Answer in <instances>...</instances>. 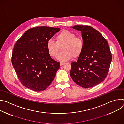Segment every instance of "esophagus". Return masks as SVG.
<instances>
[{"instance_id": "1", "label": "esophagus", "mask_w": 124, "mask_h": 124, "mask_svg": "<svg viewBox=\"0 0 124 124\" xmlns=\"http://www.w3.org/2000/svg\"><path fill=\"white\" fill-rule=\"evenodd\" d=\"M65 63H63V62H60V66H62L63 65H64Z\"/></svg>"}]
</instances>
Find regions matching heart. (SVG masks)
I'll return each instance as SVG.
<instances>
[{
    "mask_svg": "<svg viewBox=\"0 0 124 124\" xmlns=\"http://www.w3.org/2000/svg\"><path fill=\"white\" fill-rule=\"evenodd\" d=\"M56 42L49 39L46 43V48L50 56L55 57L62 48V52L58 55L57 60L64 62L72 58H77L80 56L83 51L84 44L83 40L77 37L76 35L70 31L63 30L56 38Z\"/></svg>",
    "mask_w": 124,
    "mask_h": 124,
    "instance_id": "b5f03b06",
    "label": "heart"
}]
</instances>
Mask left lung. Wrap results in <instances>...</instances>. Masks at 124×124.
<instances>
[{
    "instance_id": "8db88e82",
    "label": "left lung",
    "mask_w": 124,
    "mask_h": 124,
    "mask_svg": "<svg viewBox=\"0 0 124 124\" xmlns=\"http://www.w3.org/2000/svg\"><path fill=\"white\" fill-rule=\"evenodd\" d=\"M73 28L81 31L84 46L78 61L71 63L70 76L78 85L93 87L101 83L108 73L112 60L108 44L92 27L75 25Z\"/></svg>"
}]
</instances>
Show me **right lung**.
Segmentation results:
<instances>
[{
    "mask_svg": "<svg viewBox=\"0 0 124 124\" xmlns=\"http://www.w3.org/2000/svg\"><path fill=\"white\" fill-rule=\"evenodd\" d=\"M60 30L47 26L32 28L14 45L12 63L20 81L28 89L43 91L54 78L60 63L50 57L46 43Z\"/></svg>",
    "mask_w": 124,
    "mask_h": 124,
    "instance_id": "obj_1",
    "label": "right lung"
}]
</instances>
